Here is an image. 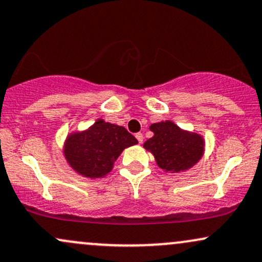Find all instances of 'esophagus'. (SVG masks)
<instances>
[{
  "instance_id": "1",
  "label": "esophagus",
  "mask_w": 262,
  "mask_h": 262,
  "mask_svg": "<svg viewBox=\"0 0 262 262\" xmlns=\"http://www.w3.org/2000/svg\"><path fill=\"white\" fill-rule=\"evenodd\" d=\"M135 138H137L138 141H139V144L143 143V140H144L143 134H141V133H137V134H135Z\"/></svg>"
}]
</instances>
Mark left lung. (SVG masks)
I'll return each mask as SVG.
<instances>
[{
  "mask_svg": "<svg viewBox=\"0 0 262 262\" xmlns=\"http://www.w3.org/2000/svg\"><path fill=\"white\" fill-rule=\"evenodd\" d=\"M154 137L144 143L160 168L166 172H183L193 167L204 154V139L196 133L183 130L171 121L150 125Z\"/></svg>",
  "mask_w": 262,
  "mask_h": 262,
  "instance_id": "8db88e82",
  "label": "left lung"
}]
</instances>
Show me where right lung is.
<instances>
[{
  "label": "right lung",
  "instance_id": "right-lung-1",
  "mask_svg": "<svg viewBox=\"0 0 262 262\" xmlns=\"http://www.w3.org/2000/svg\"><path fill=\"white\" fill-rule=\"evenodd\" d=\"M135 144L138 140L124 127L97 119L86 130L68 135L64 156L79 174L101 178L111 172L122 151Z\"/></svg>",
  "mask_w": 262,
  "mask_h": 262
}]
</instances>
